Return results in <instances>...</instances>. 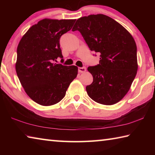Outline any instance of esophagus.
Wrapping results in <instances>:
<instances>
[{
  "instance_id": "34e87169",
  "label": "esophagus",
  "mask_w": 155,
  "mask_h": 155,
  "mask_svg": "<svg viewBox=\"0 0 155 155\" xmlns=\"http://www.w3.org/2000/svg\"><path fill=\"white\" fill-rule=\"evenodd\" d=\"M78 70L80 73H83V72H85L86 71V68L84 67V66L83 67H79L78 68Z\"/></svg>"
}]
</instances>
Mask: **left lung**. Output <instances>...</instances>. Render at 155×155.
Instances as JSON below:
<instances>
[{
  "label": "left lung",
  "instance_id": "obj_1",
  "mask_svg": "<svg viewBox=\"0 0 155 155\" xmlns=\"http://www.w3.org/2000/svg\"><path fill=\"white\" fill-rule=\"evenodd\" d=\"M74 31H79L91 51L101 54L99 64L87 68L93 76L92 83L86 87L88 96L100 104L117 103L137 74L134 39L121 25L103 14L79 18L72 28Z\"/></svg>",
  "mask_w": 155,
  "mask_h": 155
}]
</instances>
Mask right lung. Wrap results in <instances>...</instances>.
Instances as JSON below:
<instances>
[{
	"label": "right lung",
	"instance_id": "1",
	"mask_svg": "<svg viewBox=\"0 0 155 155\" xmlns=\"http://www.w3.org/2000/svg\"><path fill=\"white\" fill-rule=\"evenodd\" d=\"M76 20L44 19L31 27L17 48L15 70L27 95L39 104L50 106L64 98L77 77L78 68L56 64L64 61L59 40Z\"/></svg>",
	"mask_w": 155,
	"mask_h": 155
}]
</instances>
